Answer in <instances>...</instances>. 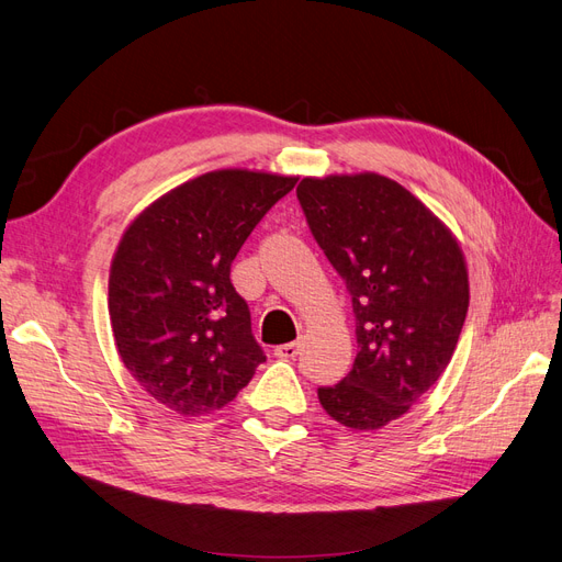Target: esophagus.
Here are the masks:
<instances>
[{
  "label": "esophagus",
  "mask_w": 562,
  "mask_h": 562,
  "mask_svg": "<svg viewBox=\"0 0 562 562\" xmlns=\"http://www.w3.org/2000/svg\"><path fill=\"white\" fill-rule=\"evenodd\" d=\"M299 352H301V342H299V340L284 342V346H278V348H276V355H278L280 359H294V357H299Z\"/></svg>",
  "instance_id": "34e87169"
}]
</instances>
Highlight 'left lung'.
<instances>
[{"instance_id": "1", "label": "left lung", "mask_w": 562, "mask_h": 562, "mask_svg": "<svg viewBox=\"0 0 562 562\" xmlns=\"http://www.w3.org/2000/svg\"><path fill=\"white\" fill-rule=\"evenodd\" d=\"M296 198L352 299L357 357L322 408L352 429L383 427L446 371L469 307L462 251L418 198L383 175L301 179Z\"/></svg>"}]
</instances>
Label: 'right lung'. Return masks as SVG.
<instances>
[{
    "instance_id": "1",
    "label": "right lung",
    "mask_w": 562,
    "mask_h": 562,
    "mask_svg": "<svg viewBox=\"0 0 562 562\" xmlns=\"http://www.w3.org/2000/svg\"><path fill=\"white\" fill-rule=\"evenodd\" d=\"M296 177L220 170L144 210L123 233L110 276V317L125 369L182 415L226 406L266 355L231 263Z\"/></svg>"
}]
</instances>
